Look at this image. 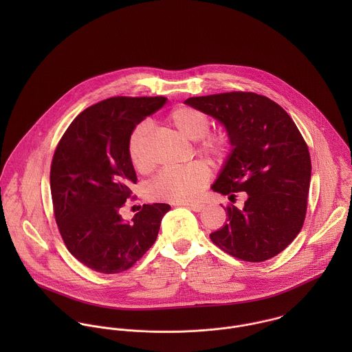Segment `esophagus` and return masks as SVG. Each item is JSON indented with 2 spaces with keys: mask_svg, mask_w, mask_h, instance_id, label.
Here are the masks:
<instances>
[{
  "mask_svg": "<svg viewBox=\"0 0 352 352\" xmlns=\"http://www.w3.org/2000/svg\"><path fill=\"white\" fill-rule=\"evenodd\" d=\"M187 206H188V208H191L192 211H197V212H199L204 208V204H201V203H190Z\"/></svg>",
  "mask_w": 352,
  "mask_h": 352,
  "instance_id": "obj_1",
  "label": "esophagus"
}]
</instances>
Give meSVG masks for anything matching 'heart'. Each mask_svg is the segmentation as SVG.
Listing matches in <instances>:
<instances>
[{
    "label": "heart",
    "mask_w": 352,
    "mask_h": 352,
    "mask_svg": "<svg viewBox=\"0 0 352 352\" xmlns=\"http://www.w3.org/2000/svg\"><path fill=\"white\" fill-rule=\"evenodd\" d=\"M166 122L176 131L191 141H199L198 151L210 158H222L230 148L228 135L222 133L208 134L211 129L210 116L194 107H177L172 109ZM151 133L146 124H138L127 141V154L131 165L140 173H148ZM208 182V172L201 164H190L177 169L161 172L149 186L148 194L153 201L190 203L201 195Z\"/></svg>",
    "instance_id": "obj_1"
}]
</instances>
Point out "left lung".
Here are the masks:
<instances>
[{
	"label": "left lung",
	"instance_id": "left-lung-1",
	"mask_svg": "<svg viewBox=\"0 0 352 352\" xmlns=\"http://www.w3.org/2000/svg\"><path fill=\"white\" fill-rule=\"evenodd\" d=\"M187 105L219 120L232 153L212 184L222 195L247 192L244 208L226 206V223L211 241L233 257L258 263L286 250L306 215L311 162L307 145L275 101L253 92L190 98Z\"/></svg>",
	"mask_w": 352,
	"mask_h": 352
}]
</instances>
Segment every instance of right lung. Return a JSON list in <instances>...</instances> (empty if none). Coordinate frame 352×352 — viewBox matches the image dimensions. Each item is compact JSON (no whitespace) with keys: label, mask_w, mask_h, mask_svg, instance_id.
Segmentation results:
<instances>
[{"label":"right lung","mask_w":352,"mask_h":352,"mask_svg":"<svg viewBox=\"0 0 352 352\" xmlns=\"http://www.w3.org/2000/svg\"><path fill=\"white\" fill-rule=\"evenodd\" d=\"M165 101L118 96L94 104L70 123L54 151L50 188L59 233L78 261L101 274L131 268L154 244L170 208L144 204L133 222L119 214L137 183L129 137Z\"/></svg>","instance_id":"1"}]
</instances>
